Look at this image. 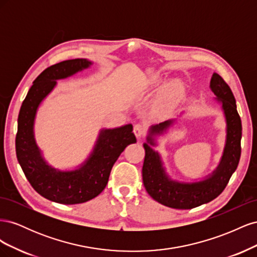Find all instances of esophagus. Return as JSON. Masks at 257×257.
I'll return each instance as SVG.
<instances>
[{
    "label": "esophagus",
    "instance_id": "esophagus-1",
    "mask_svg": "<svg viewBox=\"0 0 257 257\" xmlns=\"http://www.w3.org/2000/svg\"><path fill=\"white\" fill-rule=\"evenodd\" d=\"M145 132H146V127L145 125H143V124H136L134 126V134L138 139L142 138L145 135Z\"/></svg>",
    "mask_w": 257,
    "mask_h": 257
}]
</instances>
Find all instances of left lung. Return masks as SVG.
I'll return each mask as SVG.
<instances>
[{"label":"left lung","mask_w":257,"mask_h":257,"mask_svg":"<svg viewBox=\"0 0 257 257\" xmlns=\"http://www.w3.org/2000/svg\"><path fill=\"white\" fill-rule=\"evenodd\" d=\"M210 89L214 93L215 100L221 104L226 122V141L219 165L203 180L182 182L174 180L166 173L161 155L153 147L158 146L155 137L164 135L177 119L167 120L150 126L143 166V181L148 194L158 203L175 209H192L209 203L216 198L226 188L231 175L237 169L241 154L242 126L237 111L236 99L220 75L213 73L210 80Z\"/></svg>","instance_id":"obj_1"}]
</instances>
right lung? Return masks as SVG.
I'll list each match as a JSON object with an SVG mask.
<instances>
[{
  "instance_id": "right-lung-1",
  "label": "right lung",
  "mask_w": 257,
  "mask_h": 257,
  "mask_svg": "<svg viewBox=\"0 0 257 257\" xmlns=\"http://www.w3.org/2000/svg\"><path fill=\"white\" fill-rule=\"evenodd\" d=\"M87 59L66 60L54 64L33 81L18 115L16 153L19 164L33 189L54 203L82 204L106 188L111 168L125 148L136 143L133 125L102 128L88 159L78 167L61 170L49 165L34 137V123L38 107L56 88L57 81L89 68Z\"/></svg>"
}]
</instances>
